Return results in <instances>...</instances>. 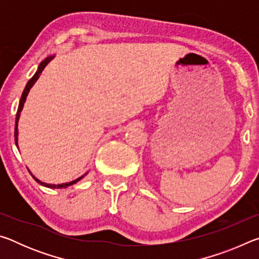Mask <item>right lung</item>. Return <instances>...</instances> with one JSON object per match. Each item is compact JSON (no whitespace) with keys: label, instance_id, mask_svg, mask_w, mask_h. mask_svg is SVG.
Listing matches in <instances>:
<instances>
[{"label":"right lung","instance_id":"obj_1","mask_svg":"<svg viewBox=\"0 0 259 259\" xmlns=\"http://www.w3.org/2000/svg\"><path fill=\"white\" fill-rule=\"evenodd\" d=\"M51 59H52V57H48V58H46L45 60L42 61V63L40 64V66H38L37 72L35 73L34 76L28 81L27 85H26V88H25L23 95H21V98H20V102H19V106H18V111H17V116H16V128H15V140H16V145H17V142H18V129H17V125H18L19 114H20L21 109H23V106H24V103H25V100H26V97H27V95H28V93H29L30 88L33 87V84H34L35 82H36L38 76H40V74L42 73V71H43V69H45V67L47 66L48 63H49V61H50ZM29 174H30V172H29ZM30 175H32V174H30ZM32 177H33V178L35 179V181H36L38 184H41V185L46 186V187H50V188H66L67 186L73 185V184H75L76 182H78V181H80V179L82 178V177L77 178L76 181H74V182H72V183H65V184H58V185H54V184H46V183L40 182L37 178H35V177L33 176V175H32Z\"/></svg>","mask_w":259,"mask_h":259}]
</instances>
